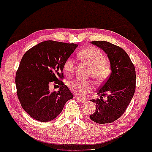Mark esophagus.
<instances>
[{
	"instance_id": "34e87169",
	"label": "esophagus",
	"mask_w": 152,
	"mask_h": 152,
	"mask_svg": "<svg viewBox=\"0 0 152 152\" xmlns=\"http://www.w3.org/2000/svg\"><path fill=\"white\" fill-rule=\"evenodd\" d=\"M77 100H78L80 102H82V103H85V102H86V100L82 99V98H77Z\"/></svg>"
}]
</instances>
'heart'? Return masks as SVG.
I'll list each match as a JSON object with an SVG mask.
<instances>
[{
	"label": "heart",
	"mask_w": 152,
	"mask_h": 152,
	"mask_svg": "<svg viewBox=\"0 0 152 152\" xmlns=\"http://www.w3.org/2000/svg\"><path fill=\"white\" fill-rule=\"evenodd\" d=\"M77 58L89 65L90 75L97 82H102L109 77L111 72V66L99 49L94 47H85L77 53ZM75 69V63L73 59H67L64 65L65 74L68 76L72 75ZM68 86L70 89L79 96H85L93 90L91 82L79 79L69 82Z\"/></svg>",
	"instance_id": "obj_1"
}]
</instances>
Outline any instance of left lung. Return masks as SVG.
Returning <instances> with one entry per match:
<instances>
[{
    "instance_id": "8db88e82",
    "label": "left lung",
    "mask_w": 152,
    "mask_h": 152,
    "mask_svg": "<svg viewBox=\"0 0 152 152\" xmlns=\"http://www.w3.org/2000/svg\"><path fill=\"white\" fill-rule=\"evenodd\" d=\"M107 54L112 72L107 80L99 88L100 98L92 99L95 102L96 111L90 119L100 124H109L121 117L133 98L135 90V66L123 49L106 41H92ZM107 95V101L102 96Z\"/></svg>"
}]
</instances>
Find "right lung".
Here are the masks:
<instances>
[{
	"instance_id": "add662e5",
	"label": "right lung",
	"mask_w": 152,
	"mask_h": 152,
	"mask_svg": "<svg viewBox=\"0 0 152 152\" xmlns=\"http://www.w3.org/2000/svg\"><path fill=\"white\" fill-rule=\"evenodd\" d=\"M78 45L47 40L28 50L21 58L16 73L17 94L21 107L28 115L42 122L52 121L73 96L64 85L63 69L66 61ZM61 86L51 92L48 83Z\"/></svg>"
}]
</instances>
